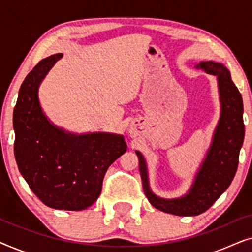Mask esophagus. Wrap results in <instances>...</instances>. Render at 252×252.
<instances>
[{"label":"esophagus","mask_w":252,"mask_h":252,"mask_svg":"<svg viewBox=\"0 0 252 252\" xmlns=\"http://www.w3.org/2000/svg\"><path fill=\"white\" fill-rule=\"evenodd\" d=\"M130 134H132V135H133V130H130Z\"/></svg>","instance_id":"1"}]
</instances>
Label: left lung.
Segmentation results:
<instances>
[{
  "label": "left lung",
  "mask_w": 252,
  "mask_h": 252,
  "mask_svg": "<svg viewBox=\"0 0 252 252\" xmlns=\"http://www.w3.org/2000/svg\"><path fill=\"white\" fill-rule=\"evenodd\" d=\"M195 67L217 77L220 118L191 187L184 196L177 198L167 199L155 195L149 186L146 159L140 151H135L139 158L143 191L148 201L160 211L175 216L201 215L220 197L235 177L244 140L242 96L232 81L228 68L212 61L201 62Z\"/></svg>",
  "instance_id": "8db88e82"
}]
</instances>
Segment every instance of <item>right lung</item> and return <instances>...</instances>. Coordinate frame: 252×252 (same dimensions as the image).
<instances>
[{"mask_svg": "<svg viewBox=\"0 0 252 252\" xmlns=\"http://www.w3.org/2000/svg\"><path fill=\"white\" fill-rule=\"evenodd\" d=\"M63 54L44 58L20 86L13 110L15 157L30 188L47 206L80 211L94 204L110 165L126 153L123 135L75 134L54 125L39 101V87Z\"/></svg>", "mask_w": 252, "mask_h": 252, "instance_id": "obj_1", "label": "right lung"}]
</instances>
